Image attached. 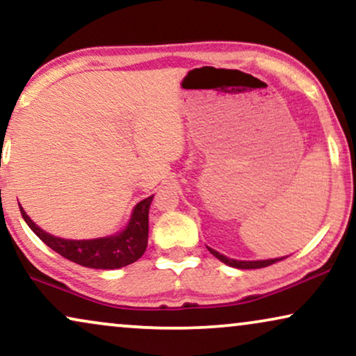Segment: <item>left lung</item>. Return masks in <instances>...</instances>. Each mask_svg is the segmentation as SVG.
<instances>
[{
	"label": "left lung",
	"instance_id": "left-lung-1",
	"mask_svg": "<svg viewBox=\"0 0 356 356\" xmlns=\"http://www.w3.org/2000/svg\"><path fill=\"white\" fill-rule=\"evenodd\" d=\"M207 250L211 251L218 261L225 262L227 266L236 267V269H261V267H267V266L274 264V262H277V261L285 259V257H280V259H267V261H235V259H228V257L220 254V252H217L216 250H212V248H207Z\"/></svg>",
	"mask_w": 356,
	"mask_h": 356
}]
</instances>
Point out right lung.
Listing matches in <instances>:
<instances>
[{"instance_id":"obj_1","label":"right lung","mask_w":356,"mask_h":356,"mask_svg":"<svg viewBox=\"0 0 356 356\" xmlns=\"http://www.w3.org/2000/svg\"><path fill=\"white\" fill-rule=\"evenodd\" d=\"M154 196L145 197L134 207L133 217L118 235L108 238H97V240H63L43 232L40 227L33 223L22 207L21 213L31 230L50 246L53 251L61 254L76 264H81L90 269H120L129 266L144 254L147 248L149 236V207Z\"/></svg>"}]
</instances>
